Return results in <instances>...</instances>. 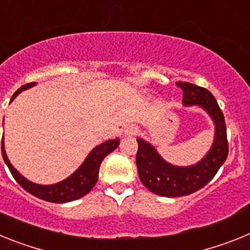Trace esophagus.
I'll use <instances>...</instances> for the list:
<instances>
[{
    "label": "esophagus",
    "instance_id": "obj_1",
    "mask_svg": "<svg viewBox=\"0 0 250 250\" xmlns=\"http://www.w3.org/2000/svg\"><path fill=\"white\" fill-rule=\"evenodd\" d=\"M139 132V129L136 126H129L126 130H125V134L126 135H136Z\"/></svg>",
    "mask_w": 250,
    "mask_h": 250
}]
</instances>
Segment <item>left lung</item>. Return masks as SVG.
<instances>
[{
  "label": "left lung",
  "instance_id": "obj_1",
  "mask_svg": "<svg viewBox=\"0 0 250 250\" xmlns=\"http://www.w3.org/2000/svg\"><path fill=\"white\" fill-rule=\"evenodd\" d=\"M176 86L183 90L185 106L199 105L210 115L215 124V140L202 161L193 167H180L167 164L151 145L138 139L136 167L141 183L152 193L169 198L189 195L204 188L224 164L229 152L224 115L213 94L194 83L179 81Z\"/></svg>",
  "mask_w": 250,
  "mask_h": 250
}]
</instances>
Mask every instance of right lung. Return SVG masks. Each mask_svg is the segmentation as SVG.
Returning a JSON list of instances; mask_svg holds the SVG:
<instances>
[{
  "label": "right lung",
  "instance_id": "add662e5",
  "mask_svg": "<svg viewBox=\"0 0 250 250\" xmlns=\"http://www.w3.org/2000/svg\"><path fill=\"white\" fill-rule=\"evenodd\" d=\"M34 85L35 83H30L21 86L13 94L11 100L16 98L22 90L28 89V87ZM119 143H120V140L116 139V140L106 141L104 144L96 146L90 152L89 156L86 158V160L83 161V164L71 176H68L67 179L62 180L61 183H57V184L54 185L35 184V183L28 182L23 176L20 175L16 170L13 169V167L11 165L10 161H8L7 156H6V152H4L3 149V143H2V156H3L4 163L7 164L8 169H10L11 174L15 178V180L26 191H28V193L32 194L36 198H39V199L46 200V202L67 203L79 199V198H83V195H86V194L91 190L94 185L96 184V182H98L99 169H100L101 163H103L106 155H109L110 152H112L119 146Z\"/></svg>",
  "mask_w": 250,
  "mask_h": 250
}]
</instances>
